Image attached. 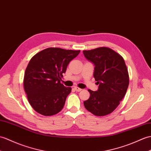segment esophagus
<instances>
[{"instance_id":"obj_1","label":"esophagus","mask_w":151,"mask_h":151,"mask_svg":"<svg viewBox=\"0 0 151 151\" xmlns=\"http://www.w3.org/2000/svg\"><path fill=\"white\" fill-rule=\"evenodd\" d=\"M74 89L76 91H78V92H80V91H82V89L79 88L78 87H74Z\"/></svg>"}]
</instances>
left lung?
<instances>
[{"label": "left lung", "mask_w": 151, "mask_h": 151, "mask_svg": "<svg viewBox=\"0 0 151 151\" xmlns=\"http://www.w3.org/2000/svg\"><path fill=\"white\" fill-rule=\"evenodd\" d=\"M84 57L94 65V77L99 85L96 91L89 89L86 109L96 116L111 113L123 99L129 86V74L124 58L106 47L83 51Z\"/></svg>", "instance_id": "obj_1"}]
</instances>
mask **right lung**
I'll list each match as a JSON object with an SVG mask.
<instances>
[{
    "instance_id": "right-lung-1",
    "label": "right lung",
    "mask_w": 151,
    "mask_h": 151,
    "mask_svg": "<svg viewBox=\"0 0 151 151\" xmlns=\"http://www.w3.org/2000/svg\"><path fill=\"white\" fill-rule=\"evenodd\" d=\"M80 51L49 47L30 60L24 78L27 100L35 111L44 116L57 114L64 106L71 87L60 83L70 61Z\"/></svg>"
}]
</instances>
